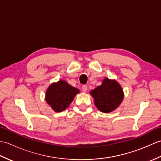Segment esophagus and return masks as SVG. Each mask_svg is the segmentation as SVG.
Instances as JSON below:
<instances>
[{"instance_id": "1", "label": "esophagus", "mask_w": 161, "mask_h": 161, "mask_svg": "<svg viewBox=\"0 0 161 161\" xmlns=\"http://www.w3.org/2000/svg\"><path fill=\"white\" fill-rule=\"evenodd\" d=\"M81 89H82L83 92H86L87 91V86L86 85H83L82 87H81Z\"/></svg>"}]
</instances>
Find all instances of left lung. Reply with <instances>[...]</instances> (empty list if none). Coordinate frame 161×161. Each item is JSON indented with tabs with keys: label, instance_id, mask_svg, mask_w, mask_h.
Listing matches in <instances>:
<instances>
[{
	"label": "left lung",
	"instance_id": "left-lung-1",
	"mask_svg": "<svg viewBox=\"0 0 161 161\" xmlns=\"http://www.w3.org/2000/svg\"><path fill=\"white\" fill-rule=\"evenodd\" d=\"M95 105L100 111L110 113L117 108L124 98L120 85L115 80L104 78L100 86L91 91Z\"/></svg>",
	"mask_w": 161,
	"mask_h": 161
}]
</instances>
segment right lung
Instances as JSON below:
<instances>
[{
	"label": "right lung",
	"mask_w": 161,
	"mask_h": 161,
	"mask_svg": "<svg viewBox=\"0 0 161 161\" xmlns=\"http://www.w3.org/2000/svg\"><path fill=\"white\" fill-rule=\"evenodd\" d=\"M79 93L77 88L70 86L66 81L59 80L47 88L45 100L54 111L61 112L66 110Z\"/></svg>",
	"instance_id": "add662e5"
}]
</instances>
